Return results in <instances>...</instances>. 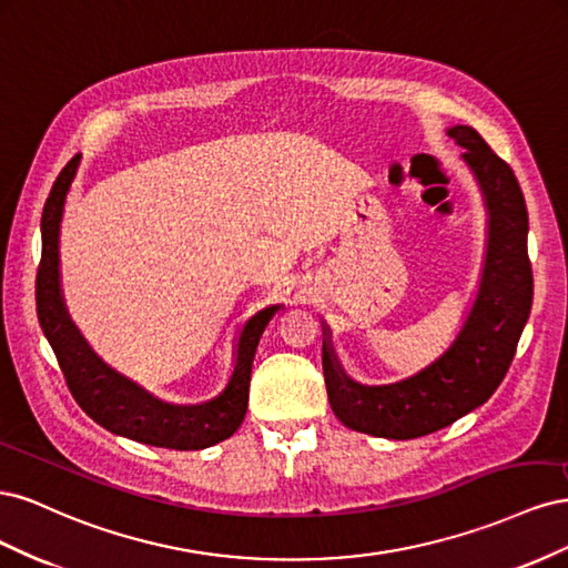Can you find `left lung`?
Listing matches in <instances>:
<instances>
[{
  "label": "left lung",
  "mask_w": 568,
  "mask_h": 568,
  "mask_svg": "<svg viewBox=\"0 0 568 568\" xmlns=\"http://www.w3.org/2000/svg\"><path fill=\"white\" fill-rule=\"evenodd\" d=\"M448 136L464 149L462 159L471 168L488 209V248L478 294L453 346L415 376L386 386L353 382L341 369L324 326L326 395L341 424L359 434L419 438L484 405L503 384L530 315L528 211L519 180L474 128L455 125Z\"/></svg>",
  "instance_id": "1"
}]
</instances>
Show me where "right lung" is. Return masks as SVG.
Here are the masks:
<instances>
[{"label":"right lung","mask_w":568,"mask_h":568,"mask_svg":"<svg viewBox=\"0 0 568 568\" xmlns=\"http://www.w3.org/2000/svg\"><path fill=\"white\" fill-rule=\"evenodd\" d=\"M80 153L65 163L42 211V261L38 267V320L65 376L75 403L111 434L170 450H203L230 438L242 426L248 407L251 367L257 341L282 305L253 315L236 346L230 382L217 398L201 405H170L111 369L82 338L61 296L59 232L65 194L75 180Z\"/></svg>","instance_id":"obj_1"}]
</instances>
